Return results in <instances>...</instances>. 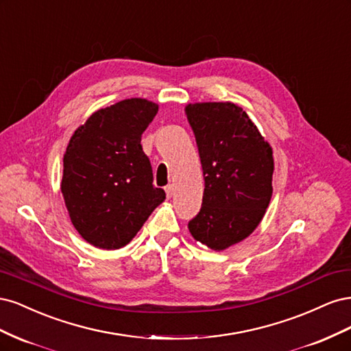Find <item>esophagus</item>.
Segmentation results:
<instances>
[{"label":"esophagus","instance_id":"obj_1","mask_svg":"<svg viewBox=\"0 0 351 351\" xmlns=\"http://www.w3.org/2000/svg\"><path fill=\"white\" fill-rule=\"evenodd\" d=\"M165 193H167V197L169 199L173 196V193H174V186L173 184H168V186H165Z\"/></svg>","mask_w":351,"mask_h":351}]
</instances>
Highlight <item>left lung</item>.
Wrapping results in <instances>:
<instances>
[{
    "instance_id": "8db88e82",
    "label": "left lung",
    "mask_w": 351,
    "mask_h": 351,
    "mask_svg": "<svg viewBox=\"0 0 351 351\" xmlns=\"http://www.w3.org/2000/svg\"><path fill=\"white\" fill-rule=\"evenodd\" d=\"M204 169L199 214L189 222L195 240L226 250L259 226L272 196V147L246 111L232 102L186 107Z\"/></svg>"
}]
</instances>
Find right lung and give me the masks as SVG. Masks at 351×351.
<instances>
[{"label":"right lung","mask_w":351,"mask_h":351,"mask_svg":"<svg viewBox=\"0 0 351 351\" xmlns=\"http://www.w3.org/2000/svg\"><path fill=\"white\" fill-rule=\"evenodd\" d=\"M156 112L152 101H120L93 112L67 145L61 193L74 228L95 247L125 246L165 200L141 145Z\"/></svg>","instance_id":"add662e5"}]
</instances>
